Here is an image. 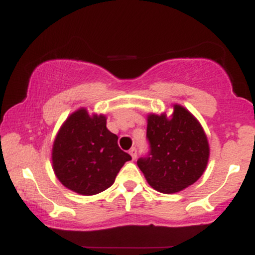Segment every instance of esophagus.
<instances>
[{
	"label": "esophagus",
	"instance_id": "esophagus-1",
	"mask_svg": "<svg viewBox=\"0 0 255 255\" xmlns=\"http://www.w3.org/2000/svg\"><path fill=\"white\" fill-rule=\"evenodd\" d=\"M129 154L131 156V159H135V158H136V148L131 147L129 150Z\"/></svg>",
	"mask_w": 255,
	"mask_h": 255
}]
</instances>
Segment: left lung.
<instances>
[{
	"mask_svg": "<svg viewBox=\"0 0 255 255\" xmlns=\"http://www.w3.org/2000/svg\"><path fill=\"white\" fill-rule=\"evenodd\" d=\"M165 113L147 115L150 152L137 159V166L153 189L172 194L197 182L210 157L207 136L200 122L180 104Z\"/></svg>",
	"mask_w": 255,
	"mask_h": 255,
	"instance_id": "left-lung-1",
	"label": "left lung"
}]
</instances>
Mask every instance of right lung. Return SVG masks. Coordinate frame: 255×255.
Returning <instances> with one entry per match:
<instances>
[{
    "label": "right lung",
    "instance_id": "1",
    "mask_svg": "<svg viewBox=\"0 0 255 255\" xmlns=\"http://www.w3.org/2000/svg\"><path fill=\"white\" fill-rule=\"evenodd\" d=\"M103 114L90 115L80 108L67 118L54 140L52 169L66 188L95 195L115 182L120 169L131 157L118 145Z\"/></svg>",
    "mask_w": 255,
    "mask_h": 255
}]
</instances>
